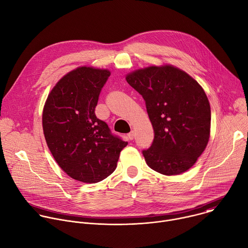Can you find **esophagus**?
Returning <instances> with one entry per match:
<instances>
[{"label": "esophagus", "mask_w": 248, "mask_h": 248, "mask_svg": "<svg viewBox=\"0 0 248 248\" xmlns=\"http://www.w3.org/2000/svg\"><path fill=\"white\" fill-rule=\"evenodd\" d=\"M127 136H128V138H129L130 140H132V139L134 138V131H130V132L127 134Z\"/></svg>", "instance_id": "esophagus-1"}]
</instances>
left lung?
Returning <instances> with one entry per match:
<instances>
[{
    "label": "left lung",
    "instance_id": "left-lung-1",
    "mask_svg": "<svg viewBox=\"0 0 248 248\" xmlns=\"http://www.w3.org/2000/svg\"><path fill=\"white\" fill-rule=\"evenodd\" d=\"M125 78L145 100L154 128L151 147L142 151L149 168L164 175L191 169L210 134V105L202 88L184 71L168 65L137 70Z\"/></svg>",
    "mask_w": 248,
    "mask_h": 248
}]
</instances>
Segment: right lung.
<instances>
[{"label":"right lung","instance_id":"right-lung-1","mask_svg":"<svg viewBox=\"0 0 248 248\" xmlns=\"http://www.w3.org/2000/svg\"><path fill=\"white\" fill-rule=\"evenodd\" d=\"M110 72L79 67L65 75L47 96L43 129L49 151L70 177L97 183L117 168L127 145L95 116L99 94Z\"/></svg>","mask_w":248,"mask_h":248}]
</instances>
